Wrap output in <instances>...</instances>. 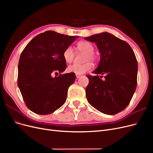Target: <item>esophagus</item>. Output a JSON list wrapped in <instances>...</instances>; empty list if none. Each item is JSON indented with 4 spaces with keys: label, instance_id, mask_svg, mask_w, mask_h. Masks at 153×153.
Listing matches in <instances>:
<instances>
[{
    "label": "esophagus",
    "instance_id": "34e87169",
    "mask_svg": "<svg viewBox=\"0 0 153 153\" xmlns=\"http://www.w3.org/2000/svg\"><path fill=\"white\" fill-rule=\"evenodd\" d=\"M76 76L77 79H78V78H79V77H81V74H76Z\"/></svg>",
    "mask_w": 153,
    "mask_h": 153
}]
</instances>
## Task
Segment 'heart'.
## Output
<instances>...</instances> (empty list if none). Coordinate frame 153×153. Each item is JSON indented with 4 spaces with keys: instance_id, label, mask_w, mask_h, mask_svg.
<instances>
[{
    "instance_id": "heart-1",
    "label": "heart",
    "mask_w": 153,
    "mask_h": 153,
    "mask_svg": "<svg viewBox=\"0 0 153 153\" xmlns=\"http://www.w3.org/2000/svg\"><path fill=\"white\" fill-rule=\"evenodd\" d=\"M77 49L81 52L84 53V61L86 62L83 64H73L67 68L69 72H73L76 74H82L91 71L93 68V64L89 61L94 62L97 60V56L94 53V46L89 42L81 41L78 42L76 45ZM74 52L72 47H67L63 52V58L67 63H71L74 58Z\"/></svg>"
}]
</instances>
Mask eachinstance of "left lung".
Returning a JSON list of instances; mask_svg holds the SVG:
<instances>
[{
	"instance_id": "obj_1",
	"label": "left lung",
	"mask_w": 153,
	"mask_h": 153,
	"mask_svg": "<svg viewBox=\"0 0 153 153\" xmlns=\"http://www.w3.org/2000/svg\"><path fill=\"white\" fill-rule=\"evenodd\" d=\"M84 39L94 42L100 53L99 65L93 73L106 75L104 81L98 76H87L88 101L103 114H117L128 105L136 89V57L126 42L109 33L96 34Z\"/></svg>"
}]
</instances>
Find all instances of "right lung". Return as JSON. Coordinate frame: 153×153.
I'll use <instances>...</instances> for the list:
<instances>
[{
    "instance_id": "right-lung-1",
    "label": "right lung",
    "mask_w": 153,
    "mask_h": 153,
    "mask_svg": "<svg viewBox=\"0 0 153 153\" xmlns=\"http://www.w3.org/2000/svg\"><path fill=\"white\" fill-rule=\"evenodd\" d=\"M78 37L47 31L33 38L22 52L18 85L26 106L33 112L50 114L65 103L75 74L52 75L65 70L64 50Z\"/></svg>"
}]
</instances>
